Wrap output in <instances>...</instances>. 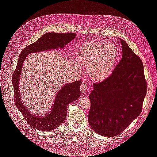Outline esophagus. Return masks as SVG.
Listing matches in <instances>:
<instances>
[{
	"mask_svg": "<svg viewBox=\"0 0 157 157\" xmlns=\"http://www.w3.org/2000/svg\"><path fill=\"white\" fill-rule=\"evenodd\" d=\"M80 91L82 93H86L87 92V84L86 83H82L80 86Z\"/></svg>",
	"mask_w": 157,
	"mask_h": 157,
	"instance_id": "34e87169",
	"label": "esophagus"
}]
</instances>
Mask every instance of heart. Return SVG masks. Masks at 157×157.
I'll list each match as a JSON object with an SVG mask.
<instances>
[{"instance_id":"heart-1","label":"heart","mask_w":157,"mask_h":157,"mask_svg":"<svg viewBox=\"0 0 157 157\" xmlns=\"http://www.w3.org/2000/svg\"><path fill=\"white\" fill-rule=\"evenodd\" d=\"M118 56V50L113 44L89 43L78 52L77 61L86 68L93 81L101 82L112 73Z\"/></svg>"}]
</instances>
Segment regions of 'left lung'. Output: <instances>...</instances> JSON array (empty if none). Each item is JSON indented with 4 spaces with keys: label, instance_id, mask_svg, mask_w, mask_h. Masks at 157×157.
Here are the masks:
<instances>
[{
    "label": "left lung",
    "instance_id": "left-lung-1",
    "mask_svg": "<svg viewBox=\"0 0 157 157\" xmlns=\"http://www.w3.org/2000/svg\"><path fill=\"white\" fill-rule=\"evenodd\" d=\"M122 59L112 74L94 83L89 124L97 134L112 137L124 131L140 115L147 93L144 65L126 42L121 39Z\"/></svg>",
    "mask_w": 157,
    "mask_h": 157
}]
</instances>
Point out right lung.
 <instances>
[{
  "label": "right lung",
  "mask_w": 157,
  "mask_h": 157,
  "mask_svg": "<svg viewBox=\"0 0 157 157\" xmlns=\"http://www.w3.org/2000/svg\"><path fill=\"white\" fill-rule=\"evenodd\" d=\"M76 33H47L34 43L26 46L19 56L16 68L12 76V84L14 91V102L22 114L23 118L32 128L43 131H52L63 123L67 113L69 103L77 100L80 96V80L73 83L66 84L58 91L55 98L51 111L44 117H36L26 109L21 99L19 90V79L23 61L29 53L40 52L51 49L63 48L69 42L73 40Z\"/></svg>",
  "instance_id": "add662e5"
}]
</instances>
